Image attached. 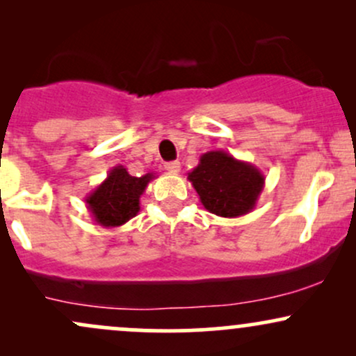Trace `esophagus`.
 <instances>
[{"label":"esophagus","instance_id":"esophagus-1","mask_svg":"<svg viewBox=\"0 0 356 356\" xmlns=\"http://www.w3.org/2000/svg\"><path fill=\"white\" fill-rule=\"evenodd\" d=\"M165 170L169 174H179L181 172V164H179V162H167Z\"/></svg>","mask_w":356,"mask_h":356}]
</instances>
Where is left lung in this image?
Segmentation results:
<instances>
[{"instance_id":"1","label":"left lung","mask_w":356,"mask_h":356,"mask_svg":"<svg viewBox=\"0 0 356 356\" xmlns=\"http://www.w3.org/2000/svg\"><path fill=\"white\" fill-rule=\"evenodd\" d=\"M187 179L202 206L220 218H239L251 212L264 187V175L256 165L238 161L224 150L202 154Z\"/></svg>"}]
</instances>
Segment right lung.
<instances>
[{"label":"right lung","mask_w":356,"mask_h":356,"mask_svg":"<svg viewBox=\"0 0 356 356\" xmlns=\"http://www.w3.org/2000/svg\"><path fill=\"white\" fill-rule=\"evenodd\" d=\"M152 179L154 172L134 177L124 165L113 167L107 179L85 199L93 220L104 227H118L136 218L140 211V195Z\"/></svg>","instance_id":"obj_1"}]
</instances>
